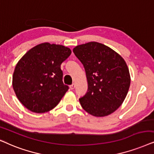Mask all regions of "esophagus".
I'll return each mask as SVG.
<instances>
[{
  "mask_svg": "<svg viewBox=\"0 0 154 154\" xmlns=\"http://www.w3.org/2000/svg\"><path fill=\"white\" fill-rule=\"evenodd\" d=\"M75 87H76L75 84V83H73L72 85L69 86V88H70V89H75Z\"/></svg>",
  "mask_w": 154,
  "mask_h": 154,
  "instance_id": "1",
  "label": "esophagus"
}]
</instances>
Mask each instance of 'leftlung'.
<instances>
[{
	"instance_id": "8db88e82",
	"label": "left lung",
	"mask_w": 154,
	"mask_h": 154,
	"mask_svg": "<svg viewBox=\"0 0 154 154\" xmlns=\"http://www.w3.org/2000/svg\"><path fill=\"white\" fill-rule=\"evenodd\" d=\"M73 52L85 67L88 82L87 94L79 98L88 113L104 117L123 103L130 85L125 61L106 45L91 42L79 45Z\"/></svg>"
}]
</instances>
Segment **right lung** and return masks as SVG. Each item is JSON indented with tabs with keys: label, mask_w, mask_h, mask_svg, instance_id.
<instances>
[{
	"label": "right lung",
	"mask_w": 154,
	"mask_h": 154,
	"mask_svg": "<svg viewBox=\"0 0 154 154\" xmlns=\"http://www.w3.org/2000/svg\"><path fill=\"white\" fill-rule=\"evenodd\" d=\"M71 53L62 45L43 43L31 48L18 61L13 87L24 107L43 113L58 105L69 89L63 82L60 65Z\"/></svg>",
	"instance_id": "add662e5"
}]
</instances>
